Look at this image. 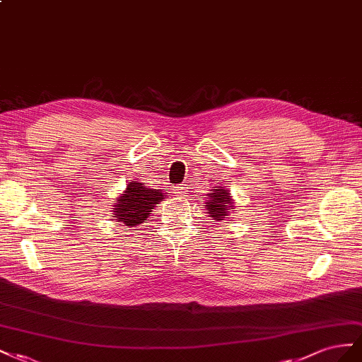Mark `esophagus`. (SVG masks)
Returning a JSON list of instances; mask_svg holds the SVG:
<instances>
[{
  "mask_svg": "<svg viewBox=\"0 0 362 362\" xmlns=\"http://www.w3.org/2000/svg\"><path fill=\"white\" fill-rule=\"evenodd\" d=\"M174 192H175V194H179V195H185V194H188V185H187V183L177 185V187H174Z\"/></svg>",
  "mask_w": 362,
  "mask_h": 362,
  "instance_id": "1",
  "label": "esophagus"
}]
</instances>
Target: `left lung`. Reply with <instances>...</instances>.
<instances>
[{
    "label": "left lung",
    "instance_id": "obj_1",
    "mask_svg": "<svg viewBox=\"0 0 362 362\" xmlns=\"http://www.w3.org/2000/svg\"><path fill=\"white\" fill-rule=\"evenodd\" d=\"M209 200L204 203L206 208H208L209 214L214 220H224L227 215H229V209L233 208L232 203V195L226 189L218 188L214 189L211 194H208Z\"/></svg>",
    "mask_w": 362,
    "mask_h": 362
}]
</instances>
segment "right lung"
<instances>
[{"instance_id":"obj_1","label":"right lung","mask_w":362,"mask_h":362,"mask_svg":"<svg viewBox=\"0 0 362 362\" xmlns=\"http://www.w3.org/2000/svg\"><path fill=\"white\" fill-rule=\"evenodd\" d=\"M163 197L165 195L159 189H150L142 183L130 182L127 191L118 197L112 216H115L122 226L133 227L141 224L147 220L154 204H158Z\"/></svg>"}]
</instances>
